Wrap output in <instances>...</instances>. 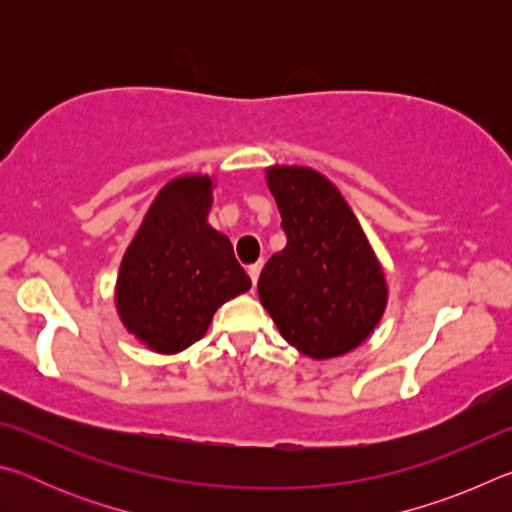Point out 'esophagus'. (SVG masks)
Wrapping results in <instances>:
<instances>
[{"label": "esophagus", "mask_w": 512, "mask_h": 512, "mask_svg": "<svg viewBox=\"0 0 512 512\" xmlns=\"http://www.w3.org/2000/svg\"><path fill=\"white\" fill-rule=\"evenodd\" d=\"M259 273H262V264H253V266H248V275H250V280H253L255 287H257Z\"/></svg>", "instance_id": "obj_1"}]
</instances>
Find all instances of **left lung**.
Wrapping results in <instances>:
<instances>
[{
	"instance_id": "8db88e82",
	"label": "left lung",
	"mask_w": 512,
	"mask_h": 512,
	"mask_svg": "<svg viewBox=\"0 0 512 512\" xmlns=\"http://www.w3.org/2000/svg\"><path fill=\"white\" fill-rule=\"evenodd\" d=\"M287 246L259 275V300L280 334L311 359L357 348L384 316L388 289L357 216L309 167L266 169Z\"/></svg>"
}]
</instances>
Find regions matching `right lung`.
<instances>
[{"mask_svg": "<svg viewBox=\"0 0 512 512\" xmlns=\"http://www.w3.org/2000/svg\"><path fill=\"white\" fill-rule=\"evenodd\" d=\"M210 176H180L160 189L117 277V311L137 341L176 354L203 339L214 311L250 289L230 239L207 223Z\"/></svg>", "mask_w": 512, "mask_h": 512, "instance_id": "obj_1", "label": "right lung"}]
</instances>
